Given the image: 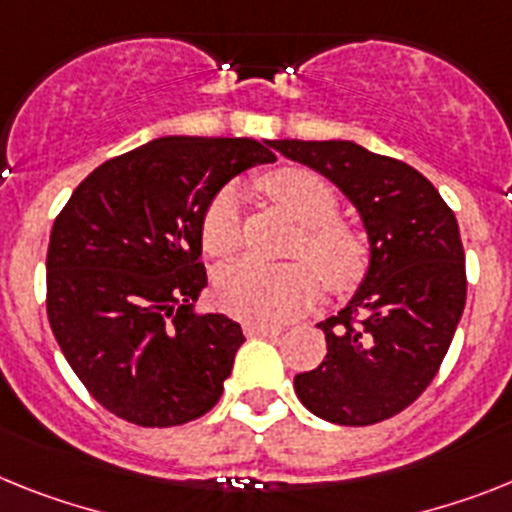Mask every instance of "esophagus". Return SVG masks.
Segmentation results:
<instances>
[{"label":"esophagus","mask_w":512,"mask_h":512,"mask_svg":"<svg viewBox=\"0 0 512 512\" xmlns=\"http://www.w3.org/2000/svg\"><path fill=\"white\" fill-rule=\"evenodd\" d=\"M244 333H247V336L276 338V336H281V328H273V325H255V322H249V325H244Z\"/></svg>","instance_id":"esophagus-1"}]
</instances>
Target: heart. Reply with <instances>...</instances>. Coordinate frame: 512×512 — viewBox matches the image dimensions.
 Wrapping results in <instances>:
<instances>
[{
    "label": "heart",
    "mask_w": 512,
    "mask_h": 512,
    "mask_svg": "<svg viewBox=\"0 0 512 512\" xmlns=\"http://www.w3.org/2000/svg\"><path fill=\"white\" fill-rule=\"evenodd\" d=\"M260 190L299 223L289 255L302 260L273 268L257 263L226 268L216 281V302L223 312L255 325H281L315 302L320 278L333 294H346L364 281L372 247L359 226L338 218V192L328 179L302 166H283L260 179ZM200 242L213 260L236 255L242 213L234 190L210 200L200 221Z\"/></svg>",
    "instance_id": "heart-1"
}]
</instances>
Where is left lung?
<instances>
[{"label": "left lung", "instance_id": "1", "mask_svg": "<svg viewBox=\"0 0 512 512\" xmlns=\"http://www.w3.org/2000/svg\"><path fill=\"white\" fill-rule=\"evenodd\" d=\"M338 184L372 244L367 278L320 322L328 354L294 377L325 422L367 427L401 414L435 380L466 307V255L450 205L427 176L349 140H270Z\"/></svg>", "mask_w": 512, "mask_h": 512}]
</instances>
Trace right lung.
<instances>
[{"label":"right lung","mask_w":512,"mask_h":512,"mask_svg":"<svg viewBox=\"0 0 512 512\" xmlns=\"http://www.w3.org/2000/svg\"><path fill=\"white\" fill-rule=\"evenodd\" d=\"M273 158L252 137H161L77 184L51 226L46 315L103 409L176 427L216 406L244 336L192 312L208 286L200 221L231 176Z\"/></svg>","instance_id":"add662e5"}]
</instances>
